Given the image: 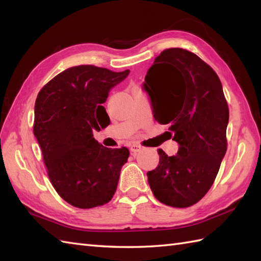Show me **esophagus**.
<instances>
[{"mask_svg": "<svg viewBox=\"0 0 261 261\" xmlns=\"http://www.w3.org/2000/svg\"><path fill=\"white\" fill-rule=\"evenodd\" d=\"M141 149H142V147L139 146V145H132V146L130 147V150H131V152H132V154H136L137 152L141 151Z\"/></svg>", "mask_w": 261, "mask_h": 261, "instance_id": "1", "label": "esophagus"}]
</instances>
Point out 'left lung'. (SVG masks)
<instances>
[{
    "label": "left lung",
    "mask_w": 261,
    "mask_h": 261,
    "mask_svg": "<svg viewBox=\"0 0 261 261\" xmlns=\"http://www.w3.org/2000/svg\"><path fill=\"white\" fill-rule=\"evenodd\" d=\"M145 90L153 118L168 124L179 145L175 156L158 149L148 182L159 202L173 207L197 203L213 185L226 152L229 108L219 76L185 49H166L148 69Z\"/></svg>",
    "instance_id": "8db88e82"
}]
</instances>
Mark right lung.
Here are the masks:
<instances>
[{"instance_id": "1", "label": "right lung", "mask_w": 261, "mask_h": 261, "mask_svg": "<svg viewBox=\"0 0 261 261\" xmlns=\"http://www.w3.org/2000/svg\"><path fill=\"white\" fill-rule=\"evenodd\" d=\"M129 73L75 66L55 76L38 94L33 134L54 188L75 207L101 206L116 191L129 150L102 146L93 130L99 131L109 120L102 104Z\"/></svg>"}]
</instances>
